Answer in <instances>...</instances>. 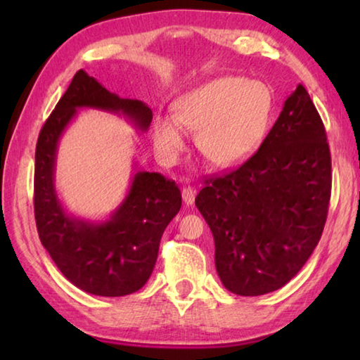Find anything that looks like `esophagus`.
Instances as JSON below:
<instances>
[{"mask_svg": "<svg viewBox=\"0 0 360 360\" xmlns=\"http://www.w3.org/2000/svg\"><path fill=\"white\" fill-rule=\"evenodd\" d=\"M182 200H184L186 205H192L195 202V195H197V192H195V188L191 187V186H186L182 187Z\"/></svg>", "mask_w": 360, "mask_h": 360, "instance_id": "34e87169", "label": "esophagus"}]
</instances>
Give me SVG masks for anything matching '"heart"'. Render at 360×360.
Returning a JSON list of instances; mask_svg holds the SVG:
<instances>
[{"mask_svg": "<svg viewBox=\"0 0 360 360\" xmlns=\"http://www.w3.org/2000/svg\"><path fill=\"white\" fill-rule=\"evenodd\" d=\"M273 106L271 92L259 81L225 76L188 90L173 103V115H157L152 139L163 160L178 162L188 135L211 165L229 168L252 154L265 135Z\"/></svg>", "mask_w": 360, "mask_h": 360, "instance_id": "1", "label": "heart"}]
</instances>
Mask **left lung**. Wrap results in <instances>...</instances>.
Returning a JSON list of instances; mask_svg holds the SVG:
<instances>
[{
	"label": "left lung",
	"mask_w": 360,
	"mask_h": 360,
	"mask_svg": "<svg viewBox=\"0 0 360 360\" xmlns=\"http://www.w3.org/2000/svg\"><path fill=\"white\" fill-rule=\"evenodd\" d=\"M330 188L324 124L298 84L259 150L233 172L205 181L195 198L214 236L225 289L255 297L288 284L318 246Z\"/></svg>",
	"instance_id": "8db88e82"
}]
</instances>
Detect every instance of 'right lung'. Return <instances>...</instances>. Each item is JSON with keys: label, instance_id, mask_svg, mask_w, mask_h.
I'll list each match as a JSON object with an SVG mask.
<instances>
[{"label": "right lung", "instance_id": "1", "mask_svg": "<svg viewBox=\"0 0 360 360\" xmlns=\"http://www.w3.org/2000/svg\"><path fill=\"white\" fill-rule=\"evenodd\" d=\"M81 108L124 115L138 131L148 130L152 122L146 103L120 98L79 70L36 144V227L42 246L76 288L100 297L129 295L152 275L163 231L181 210V191L160 173L136 172L124 202L106 221L68 214L56 188L57 148Z\"/></svg>", "mask_w": 360, "mask_h": 360}]
</instances>
